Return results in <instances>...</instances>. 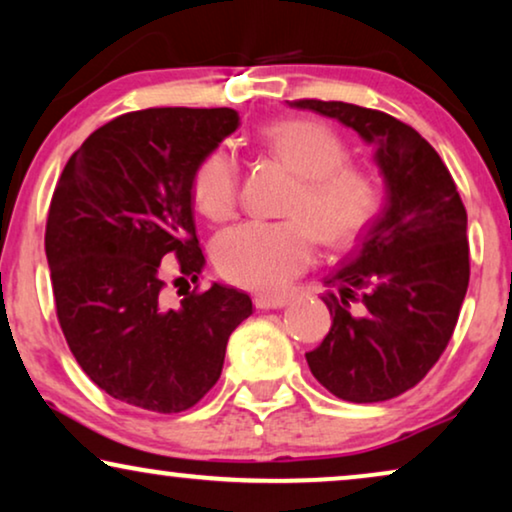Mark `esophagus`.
<instances>
[{"mask_svg": "<svg viewBox=\"0 0 512 512\" xmlns=\"http://www.w3.org/2000/svg\"><path fill=\"white\" fill-rule=\"evenodd\" d=\"M289 300L286 298H279V296H256L254 298V305L258 310H279V307H284Z\"/></svg>", "mask_w": 512, "mask_h": 512, "instance_id": "34e87169", "label": "esophagus"}]
</instances>
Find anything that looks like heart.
I'll return each instance as SVG.
<instances>
[{
    "instance_id": "1",
    "label": "heart",
    "mask_w": 512,
    "mask_h": 512,
    "mask_svg": "<svg viewBox=\"0 0 512 512\" xmlns=\"http://www.w3.org/2000/svg\"><path fill=\"white\" fill-rule=\"evenodd\" d=\"M263 142L300 181L286 202V221H244L216 237L214 263L223 279L242 289L277 293L310 268L317 235L326 247H347L380 207L368 172L345 163L347 146L328 125L286 118L263 130ZM240 167L230 151L214 149L193 174V200L207 219L235 214Z\"/></svg>"
}]
</instances>
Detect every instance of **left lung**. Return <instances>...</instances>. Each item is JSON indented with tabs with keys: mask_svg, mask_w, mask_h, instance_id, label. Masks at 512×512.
I'll use <instances>...</instances> for the list:
<instances>
[{
	"mask_svg": "<svg viewBox=\"0 0 512 512\" xmlns=\"http://www.w3.org/2000/svg\"><path fill=\"white\" fill-rule=\"evenodd\" d=\"M289 104L375 146L387 202L324 279L333 324L305 359L342 401H389L429 373L457 326L471 275L464 202L436 149L398 118L347 102Z\"/></svg>",
	"mask_w": 512,
	"mask_h": 512,
	"instance_id": "left-lung-1",
	"label": "left lung"
}]
</instances>
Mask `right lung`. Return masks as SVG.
Masks as SVG:
<instances>
[{
    "label": "right lung",
    "instance_id": "1",
    "mask_svg": "<svg viewBox=\"0 0 512 512\" xmlns=\"http://www.w3.org/2000/svg\"><path fill=\"white\" fill-rule=\"evenodd\" d=\"M240 128L235 109H144L97 128L72 153L46 221L55 310L74 359L111 398L151 412L193 408L221 377L251 298L230 286L165 298L205 268L193 219L200 160Z\"/></svg>",
    "mask_w": 512,
    "mask_h": 512
}]
</instances>
